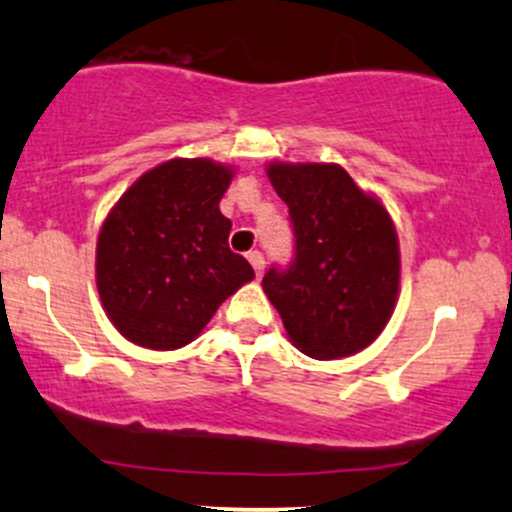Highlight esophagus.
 Masks as SVG:
<instances>
[{
  "label": "esophagus",
  "instance_id": "1",
  "mask_svg": "<svg viewBox=\"0 0 512 512\" xmlns=\"http://www.w3.org/2000/svg\"><path fill=\"white\" fill-rule=\"evenodd\" d=\"M249 263L251 266H254V271H256V275H263V254L261 251H249Z\"/></svg>",
  "mask_w": 512,
  "mask_h": 512
}]
</instances>
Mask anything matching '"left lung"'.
<instances>
[{"mask_svg":"<svg viewBox=\"0 0 512 512\" xmlns=\"http://www.w3.org/2000/svg\"><path fill=\"white\" fill-rule=\"evenodd\" d=\"M266 174L295 227V263L263 278L287 338L314 360L360 353L384 331L399 300L392 215L380 195L338 164L273 159Z\"/></svg>","mask_w":512,"mask_h":512,"instance_id":"1","label":"left lung"}]
</instances>
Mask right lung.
Returning a JSON list of instances; mask_svg holds the SVG:
<instances>
[{
	"instance_id": "obj_1",
	"label": "right lung",
	"mask_w": 512,
	"mask_h": 512,
	"mask_svg": "<svg viewBox=\"0 0 512 512\" xmlns=\"http://www.w3.org/2000/svg\"><path fill=\"white\" fill-rule=\"evenodd\" d=\"M237 169L208 157L145 171L108 210L96 239V290L125 341L176 350L203 333L254 268L229 249L220 212Z\"/></svg>"
}]
</instances>
